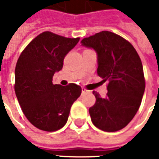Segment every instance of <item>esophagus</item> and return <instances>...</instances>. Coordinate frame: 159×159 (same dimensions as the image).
Listing matches in <instances>:
<instances>
[{
  "mask_svg": "<svg viewBox=\"0 0 159 159\" xmlns=\"http://www.w3.org/2000/svg\"><path fill=\"white\" fill-rule=\"evenodd\" d=\"M87 93H89V90H87L86 89H82V94H87Z\"/></svg>",
  "mask_w": 159,
  "mask_h": 159,
  "instance_id": "esophagus-1",
  "label": "esophagus"
}]
</instances>
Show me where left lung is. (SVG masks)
<instances>
[{"instance_id":"left-lung-1","label":"left lung","mask_w":159,"mask_h":159,"mask_svg":"<svg viewBox=\"0 0 159 159\" xmlns=\"http://www.w3.org/2000/svg\"><path fill=\"white\" fill-rule=\"evenodd\" d=\"M81 46L96 52L97 74L108 84L105 98L93 92L96 101L89 108L91 120L102 131H119L134 119L142 102L145 80L141 58L130 42L108 31L83 39Z\"/></svg>"}]
</instances>
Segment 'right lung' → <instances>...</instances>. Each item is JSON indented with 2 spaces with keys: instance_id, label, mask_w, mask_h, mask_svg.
<instances>
[{
  "instance_id": "right-lung-1",
  "label": "right lung",
  "mask_w": 159,
  "mask_h": 159,
  "mask_svg": "<svg viewBox=\"0 0 159 159\" xmlns=\"http://www.w3.org/2000/svg\"><path fill=\"white\" fill-rule=\"evenodd\" d=\"M44 32L21 53L15 69V92L26 119L40 130L54 132L67 122L70 107L81 94L74 83L54 85V74L62 70L64 58L79 42Z\"/></svg>"
}]
</instances>
